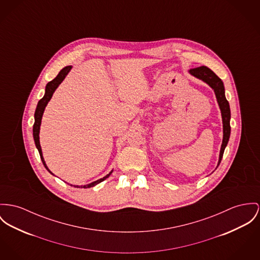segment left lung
<instances>
[{"label": "left lung", "instance_id": "8db88e82", "mask_svg": "<svg viewBox=\"0 0 260 260\" xmlns=\"http://www.w3.org/2000/svg\"><path fill=\"white\" fill-rule=\"evenodd\" d=\"M190 73L192 75H194L195 77L208 83L214 89L217 100H218L219 106H220L221 118H222V126H223V138H222V143H221V147H220V159H219V163H218V166H219L220 160H221L222 155H223L224 148H225L229 139H230V135H231V124H230L231 110H230L229 102L226 101L225 96H224L223 83L207 66H200V67H197V68H192V69H190Z\"/></svg>", "mask_w": 260, "mask_h": 260}]
</instances>
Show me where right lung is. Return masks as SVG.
Segmentation results:
<instances>
[{
	"mask_svg": "<svg viewBox=\"0 0 260 260\" xmlns=\"http://www.w3.org/2000/svg\"><path fill=\"white\" fill-rule=\"evenodd\" d=\"M70 69H71V66H66V67H64V68L60 71L59 73H58V75H57L53 80L50 81V82L47 83L46 88H45V94H44L43 98H41V99L39 101V104H38V107H37V110H36V113H35L34 139H35L36 145H37V147H38V149H39L41 161H42L44 167H45L48 171H49V169L47 168V166H46V164H45V162H44V159H43V157H42V152H41V147H40V123H41V118H42L43 111H44V109H45L47 103L51 99V97H52V95H53L55 89L58 87V85H59L60 83L63 81V79L65 78V76L68 74V72L70 71ZM49 172H50V171H49ZM50 173H51V172H50ZM51 174H52V173H51ZM111 174H112V172H110V173H109L108 175H106L105 177L97 180V181H95V182H93V183H91V184H88V185H86V186H83V187H82V186H81V187L74 186V187H77V188H90V187H93V186L99 184L102 181L107 179ZM71 186H72V185H71Z\"/></svg>",
	"mask_w": 260,
	"mask_h": 260,
	"instance_id": "1",
	"label": "right lung"
}]
</instances>
